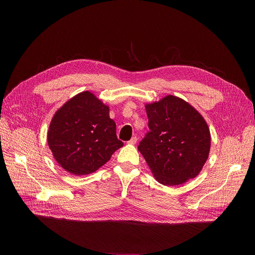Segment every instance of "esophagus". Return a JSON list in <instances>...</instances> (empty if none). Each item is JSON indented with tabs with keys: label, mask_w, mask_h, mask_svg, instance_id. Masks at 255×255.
<instances>
[{
	"label": "esophagus",
	"mask_w": 255,
	"mask_h": 255,
	"mask_svg": "<svg viewBox=\"0 0 255 255\" xmlns=\"http://www.w3.org/2000/svg\"><path fill=\"white\" fill-rule=\"evenodd\" d=\"M136 141H137V137H136V136H132V137L130 138V140L128 141V143H130V144H135Z\"/></svg>",
	"instance_id": "34e87169"
}]
</instances>
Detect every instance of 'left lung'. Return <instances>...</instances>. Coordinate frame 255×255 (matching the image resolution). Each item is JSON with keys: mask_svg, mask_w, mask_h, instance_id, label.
<instances>
[{"mask_svg": "<svg viewBox=\"0 0 255 255\" xmlns=\"http://www.w3.org/2000/svg\"><path fill=\"white\" fill-rule=\"evenodd\" d=\"M150 131L138 151L155 179L165 186L181 185L195 178L209 157L210 129L194 107L168 95L145 104Z\"/></svg>", "mask_w": 255, "mask_h": 255, "instance_id": "left-lung-1", "label": "left lung"}]
</instances>
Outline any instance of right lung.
Listing matches in <instances>:
<instances>
[{"label": "right lung", "mask_w": 255, "mask_h": 255, "mask_svg": "<svg viewBox=\"0 0 255 255\" xmlns=\"http://www.w3.org/2000/svg\"><path fill=\"white\" fill-rule=\"evenodd\" d=\"M47 142L57 162L76 176L96 171L123 146L110 107L89 91L77 94L55 114Z\"/></svg>", "instance_id": "obj_1"}]
</instances>
